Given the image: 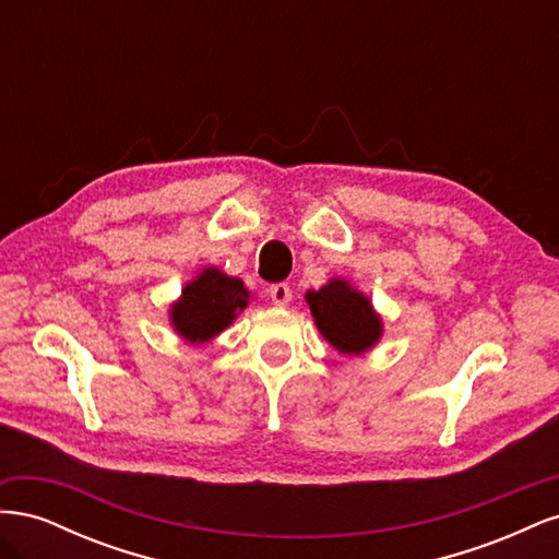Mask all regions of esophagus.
Returning <instances> with one entry per match:
<instances>
[{
    "label": "esophagus",
    "mask_w": 559,
    "mask_h": 559,
    "mask_svg": "<svg viewBox=\"0 0 559 559\" xmlns=\"http://www.w3.org/2000/svg\"><path fill=\"white\" fill-rule=\"evenodd\" d=\"M267 296L275 302V306H286V302L292 300V289L286 284H273L267 289Z\"/></svg>",
    "instance_id": "1"
}]
</instances>
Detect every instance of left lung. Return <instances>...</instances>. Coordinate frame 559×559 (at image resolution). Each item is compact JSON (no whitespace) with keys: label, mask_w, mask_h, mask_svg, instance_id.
Instances as JSON below:
<instances>
[{"label":"left lung","mask_w":559,"mask_h":559,"mask_svg":"<svg viewBox=\"0 0 559 559\" xmlns=\"http://www.w3.org/2000/svg\"><path fill=\"white\" fill-rule=\"evenodd\" d=\"M306 300L319 333L341 354H364L380 341V314L349 282L335 277L321 289L308 292Z\"/></svg>","instance_id":"obj_1"}]
</instances>
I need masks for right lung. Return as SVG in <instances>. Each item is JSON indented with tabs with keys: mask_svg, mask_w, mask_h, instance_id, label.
Wrapping results in <instances>:
<instances>
[{
	"mask_svg": "<svg viewBox=\"0 0 559 559\" xmlns=\"http://www.w3.org/2000/svg\"><path fill=\"white\" fill-rule=\"evenodd\" d=\"M249 302L242 280L228 277L218 267H205L181 289L170 310L175 331L186 343L202 345L233 324Z\"/></svg>",
	"mask_w": 559,
	"mask_h": 559,
	"instance_id": "right-lung-1",
	"label": "right lung"
}]
</instances>
